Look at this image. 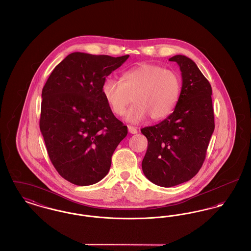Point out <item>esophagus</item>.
<instances>
[{
  "label": "esophagus",
  "mask_w": 251,
  "mask_h": 251,
  "mask_svg": "<svg viewBox=\"0 0 251 251\" xmlns=\"http://www.w3.org/2000/svg\"><path fill=\"white\" fill-rule=\"evenodd\" d=\"M128 131H129V133H133V134L138 133L137 129L135 127H133V126H128Z\"/></svg>",
  "instance_id": "1"
}]
</instances>
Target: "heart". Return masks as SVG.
<instances>
[{
    "label": "heart",
    "instance_id": "b5f03b06",
    "mask_svg": "<svg viewBox=\"0 0 251 251\" xmlns=\"http://www.w3.org/2000/svg\"><path fill=\"white\" fill-rule=\"evenodd\" d=\"M181 92V79L172 70L153 64H144L122 75V80L107 78L102 95L112 112L118 117L126 114V120L138 123L150 116L160 120L173 113Z\"/></svg>",
    "mask_w": 251,
    "mask_h": 251
}]
</instances>
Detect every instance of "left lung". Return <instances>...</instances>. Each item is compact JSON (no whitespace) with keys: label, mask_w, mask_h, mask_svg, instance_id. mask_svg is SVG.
<instances>
[{"label":"left lung","mask_w":251,"mask_h":251,"mask_svg":"<svg viewBox=\"0 0 251 251\" xmlns=\"http://www.w3.org/2000/svg\"><path fill=\"white\" fill-rule=\"evenodd\" d=\"M169 60L176 62L182 75L176 106L160 123L141 129L148 139L142 171L165 188L187 182L199 172L215 127L208 80L190 58L176 55Z\"/></svg>","instance_id":"1"}]
</instances>
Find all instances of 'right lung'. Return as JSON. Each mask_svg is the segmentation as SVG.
Instances as JSON below:
<instances>
[{
  "label": "right lung",
  "instance_id": "right-lung-1",
  "mask_svg": "<svg viewBox=\"0 0 251 251\" xmlns=\"http://www.w3.org/2000/svg\"><path fill=\"white\" fill-rule=\"evenodd\" d=\"M128 58L75 52L55 67L43 88L40 129L53 166L72 184L103 179L128 133L102 95L106 77Z\"/></svg>",
  "mask_w": 251,
  "mask_h": 251
}]
</instances>
